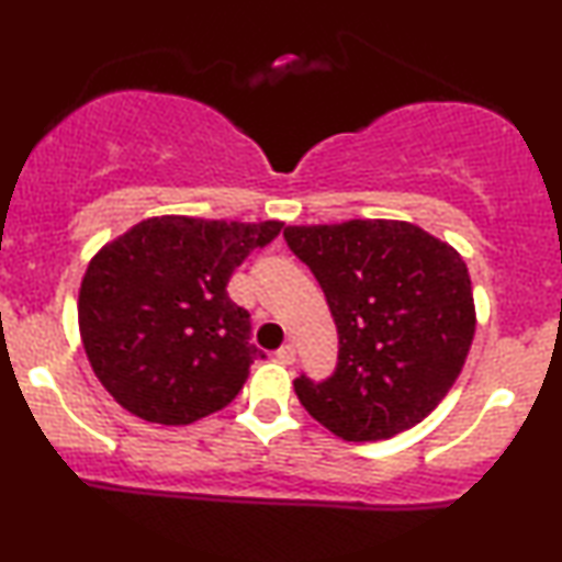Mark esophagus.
<instances>
[{"label": "esophagus", "instance_id": "1", "mask_svg": "<svg viewBox=\"0 0 562 562\" xmlns=\"http://www.w3.org/2000/svg\"><path fill=\"white\" fill-rule=\"evenodd\" d=\"M276 360H279L281 366H291L296 360V348L294 345H281L279 350H276Z\"/></svg>", "mask_w": 562, "mask_h": 562}]
</instances>
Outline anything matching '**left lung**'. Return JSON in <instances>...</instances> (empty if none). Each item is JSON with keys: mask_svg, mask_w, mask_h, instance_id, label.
<instances>
[{"mask_svg": "<svg viewBox=\"0 0 562 562\" xmlns=\"http://www.w3.org/2000/svg\"><path fill=\"white\" fill-rule=\"evenodd\" d=\"M283 237L319 281L340 337L327 381H294L304 409L348 442L419 425L463 371L475 335L460 252L398 220L299 225Z\"/></svg>", "mask_w": 562, "mask_h": 562, "instance_id": "8db88e82", "label": "left lung"}]
</instances>
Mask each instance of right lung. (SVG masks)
<instances>
[{"mask_svg": "<svg viewBox=\"0 0 562 562\" xmlns=\"http://www.w3.org/2000/svg\"><path fill=\"white\" fill-rule=\"evenodd\" d=\"M281 227L166 214L137 222L89 260L79 333L114 402L145 422L191 425L240 394L263 352L227 281Z\"/></svg>", "mask_w": 562, "mask_h": 562, "instance_id": "add662e5", "label": "right lung"}]
</instances>
